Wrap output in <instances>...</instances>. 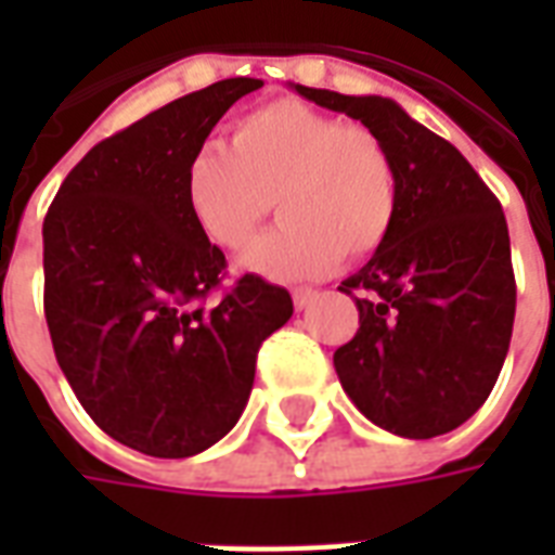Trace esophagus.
<instances>
[{"label": "esophagus", "instance_id": "obj_1", "mask_svg": "<svg viewBox=\"0 0 555 555\" xmlns=\"http://www.w3.org/2000/svg\"><path fill=\"white\" fill-rule=\"evenodd\" d=\"M291 297H294V306H297V309H309V306L314 302V297H318V291L294 288V294H291Z\"/></svg>", "mask_w": 555, "mask_h": 555}]
</instances>
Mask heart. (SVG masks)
Returning a JSON list of instances; mask_svg holds the SVG:
<instances>
[{"mask_svg": "<svg viewBox=\"0 0 555 555\" xmlns=\"http://www.w3.org/2000/svg\"><path fill=\"white\" fill-rule=\"evenodd\" d=\"M183 198L198 231L225 253H241L276 202L282 222L243 264L294 282L384 246L396 225L398 169L372 127L285 98L241 115L229 147H202L186 166Z\"/></svg>", "mask_w": 555, "mask_h": 555, "instance_id": "b5f03b06", "label": "heart"}]
</instances>
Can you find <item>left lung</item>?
Masks as SVG:
<instances>
[{"instance_id":"8db88e82","label":"left lung","mask_w":555,"mask_h":555,"mask_svg":"<svg viewBox=\"0 0 555 555\" xmlns=\"http://www.w3.org/2000/svg\"><path fill=\"white\" fill-rule=\"evenodd\" d=\"M294 89L372 127L398 169L396 225L338 285L360 309L357 336L333 353L338 380L389 434H449L488 401L512 341L517 285L500 198L396 101Z\"/></svg>"}]
</instances>
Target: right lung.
Wrapping results in <instances>:
<instances>
[{
  "label": "right lung",
  "instance_id": "right-lung-1",
  "mask_svg": "<svg viewBox=\"0 0 555 555\" xmlns=\"http://www.w3.org/2000/svg\"><path fill=\"white\" fill-rule=\"evenodd\" d=\"M237 77L166 103L70 169L43 219V314L55 360L94 425L151 457H190L241 418L258 348L291 294L246 273L217 302L225 255L190 217L183 178Z\"/></svg>",
  "mask_w": 555,
  "mask_h": 555
}]
</instances>
